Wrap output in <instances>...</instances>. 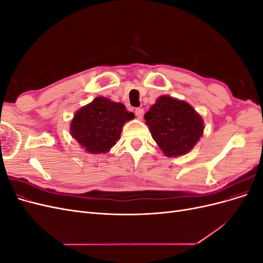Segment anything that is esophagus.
<instances>
[{
  "mask_svg": "<svg viewBox=\"0 0 263 263\" xmlns=\"http://www.w3.org/2000/svg\"><path fill=\"white\" fill-rule=\"evenodd\" d=\"M144 114H145V112H144V108H140V107H138V108L135 109V115L137 116V118L141 119V118H142V116H144Z\"/></svg>",
  "mask_w": 263,
  "mask_h": 263,
  "instance_id": "obj_1",
  "label": "esophagus"
}]
</instances>
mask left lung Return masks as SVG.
Here are the masks:
<instances>
[{
	"label": "left lung",
	"instance_id": "8db88e82",
	"mask_svg": "<svg viewBox=\"0 0 263 263\" xmlns=\"http://www.w3.org/2000/svg\"><path fill=\"white\" fill-rule=\"evenodd\" d=\"M151 136L166 157L184 155L203 134V121L184 101L160 97L145 114Z\"/></svg>",
	"mask_w": 263,
	"mask_h": 263
}]
</instances>
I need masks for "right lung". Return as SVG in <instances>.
Masks as SVG:
<instances>
[{
  "mask_svg": "<svg viewBox=\"0 0 263 263\" xmlns=\"http://www.w3.org/2000/svg\"><path fill=\"white\" fill-rule=\"evenodd\" d=\"M122 103L97 98L76 113L70 134L91 154H105L121 137L125 122L134 118Z\"/></svg>",
  "mask_w": 263,
  "mask_h": 263,
  "instance_id": "right-lung-1",
  "label": "right lung"
}]
</instances>
